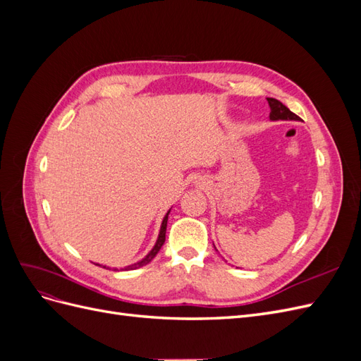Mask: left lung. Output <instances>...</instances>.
Instances as JSON below:
<instances>
[{
	"mask_svg": "<svg viewBox=\"0 0 361 361\" xmlns=\"http://www.w3.org/2000/svg\"><path fill=\"white\" fill-rule=\"evenodd\" d=\"M267 101L271 108V113H269L271 120H300L297 114H293L286 105H283L280 101L274 99V97H267Z\"/></svg>",
	"mask_w": 361,
	"mask_h": 361,
	"instance_id": "8db88e82",
	"label": "left lung"
}]
</instances>
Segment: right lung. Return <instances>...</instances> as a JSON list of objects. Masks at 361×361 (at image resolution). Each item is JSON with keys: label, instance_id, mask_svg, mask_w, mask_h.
<instances>
[{"label": "right lung", "instance_id": "obj_1", "mask_svg": "<svg viewBox=\"0 0 361 361\" xmlns=\"http://www.w3.org/2000/svg\"><path fill=\"white\" fill-rule=\"evenodd\" d=\"M169 214H170V211L166 214V216H164V220H162V223H161V228H159V235H158V239H157V243H155V245H154V248H152L149 253L146 255V257H143L141 260H138L137 264H133V265H129V267H126V268H123V269H137V268H141V267H145V265H147L149 262L154 259L157 255H158V251L161 250V247H162V244H164V241H166V231H167V220H169ZM96 265H99V264H96ZM99 267H102V265H99ZM104 268H106V267H104ZM116 271V269H114Z\"/></svg>", "mask_w": 361, "mask_h": 361}]
</instances>
